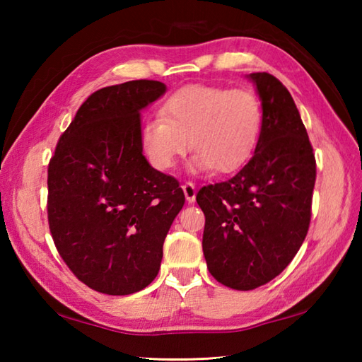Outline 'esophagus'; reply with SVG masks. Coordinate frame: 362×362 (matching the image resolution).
Listing matches in <instances>:
<instances>
[{
    "label": "esophagus",
    "instance_id": "34e87169",
    "mask_svg": "<svg viewBox=\"0 0 362 362\" xmlns=\"http://www.w3.org/2000/svg\"><path fill=\"white\" fill-rule=\"evenodd\" d=\"M182 188H183V193H185V198H187L188 203H193V201L196 199V187H194V183L185 182L182 185Z\"/></svg>",
    "mask_w": 362,
    "mask_h": 362
}]
</instances>
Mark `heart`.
I'll use <instances>...</instances> for the list:
<instances>
[{"instance_id":"b5f03b06","label":"heart","mask_w":362,"mask_h":362,"mask_svg":"<svg viewBox=\"0 0 362 362\" xmlns=\"http://www.w3.org/2000/svg\"><path fill=\"white\" fill-rule=\"evenodd\" d=\"M265 112L249 89L187 86L163 103L161 118L140 126V146L158 170H170L189 148L193 170L231 174L246 166L259 146Z\"/></svg>"}]
</instances>
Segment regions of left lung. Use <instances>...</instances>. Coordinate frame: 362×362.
I'll return each mask as SVG.
<instances>
[{"label": "left lung", "mask_w": 362, "mask_h": 362, "mask_svg": "<svg viewBox=\"0 0 362 362\" xmlns=\"http://www.w3.org/2000/svg\"><path fill=\"white\" fill-rule=\"evenodd\" d=\"M249 78L265 112L259 146L236 175L196 194L207 268L236 291L269 283L292 262L308 233L316 180L313 146L291 93L269 73Z\"/></svg>", "instance_id": "8db88e82"}]
</instances>
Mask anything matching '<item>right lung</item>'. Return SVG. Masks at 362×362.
<instances>
[{"mask_svg": "<svg viewBox=\"0 0 362 362\" xmlns=\"http://www.w3.org/2000/svg\"><path fill=\"white\" fill-rule=\"evenodd\" d=\"M166 93L153 79L90 94L47 168V220L71 273L90 289L129 296L161 267L163 244L185 194L140 146V110Z\"/></svg>", "mask_w": 362, "mask_h": 362, "instance_id": "1", "label": "right lung"}]
</instances>
